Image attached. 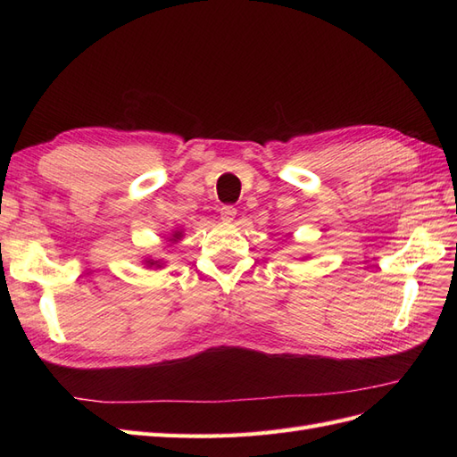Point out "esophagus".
Masks as SVG:
<instances>
[{"instance_id": "34e87169", "label": "esophagus", "mask_w": 457, "mask_h": 457, "mask_svg": "<svg viewBox=\"0 0 457 457\" xmlns=\"http://www.w3.org/2000/svg\"><path fill=\"white\" fill-rule=\"evenodd\" d=\"M234 217H237V207H232V205L220 207V219H223L225 223H232Z\"/></svg>"}]
</instances>
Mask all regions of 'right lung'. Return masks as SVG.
Returning <instances> with one entry per match:
<instances>
[{
  "label": "right lung",
  "mask_w": 457,
  "mask_h": 457,
  "mask_svg": "<svg viewBox=\"0 0 457 457\" xmlns=\"http://www.w3.org/2000/svg\"><path fill=\"white\" fill-rule=\"evenodd\" d=\"M183 230H173L171 232V237L168 238V242H170V245H173V244H177L179 240H183ZM143 265L146 267V269H156V270H160V269H163L165 267V261L163 259H152V257H145L143 259Z\"/></svg>",
  "instance_id": "right-lung-1"
}]
</instances>
